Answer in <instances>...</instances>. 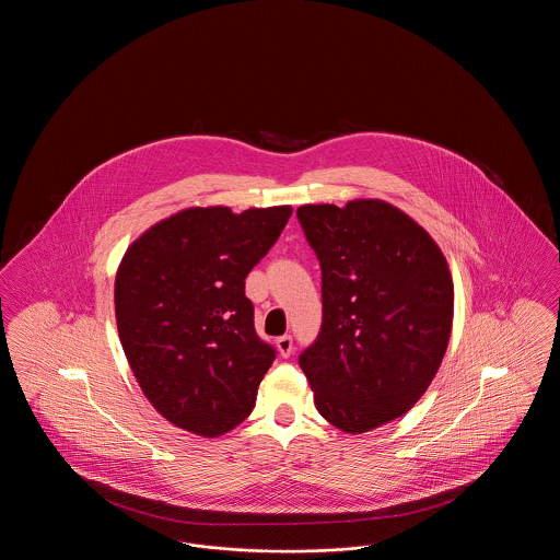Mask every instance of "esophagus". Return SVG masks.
I'll use <instances>...</instances> for the list:
<instances>
[{"label":"esophagus","instance_id":"1","mask_svg":"<svg viewBox=\"0 0 560 560\" xmlns=\"http://www.w3.org/2000/svg\"><path fill=\"white\" fill-rule=\"evenodd\" d=\"M277 350H279V354H281L283 359H288L293 350L292 336H281V338H277Z\"/></svg>","mask_w":560,"mask_h":560}]
</instances>
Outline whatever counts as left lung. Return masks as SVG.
Segmentation results:
<instances>
[{
    "mask_svg": "<svg viewBox=\"0 0 560 560\" xmlns=\"http://www.w3.org/2000/svg\"><path fill=\"white\" fill-rule=\"evenodd\" d=\"M298 220L320 262L319 338L300 354L315 407L348 434L405 416L441 368L453 325L447 258L382 199L308 203Z\"/></svg>",
    "mask_w": 560,
    "mask_h": 560,
    "instance_id": "1",
    "label": "left lung"
}]
</instances>
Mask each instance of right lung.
Here are the masks:
<instances>
[{
	"instance_id": "add662e5",
	"label": "right lung",
	"mask_w": 560,
	"mask_h": 560,
	"mask_svg": "<svg viewBox=\"0 0 560 560\" xmlns=\"http://www.w3.org/2000/svg\"><path fill=\"white\" fill-rule=\"evenodd\" d=\"M292 206L187 208L147 229L115 275V319L133 377L174 427L215 439L256 405L275 350L254 329L245 277Z\"/></svg>"
}]
</instances>
